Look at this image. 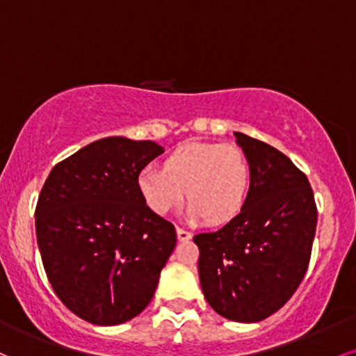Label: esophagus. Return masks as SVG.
<instances>
[{"mask_svg": "<svg viewBox=\"0 0 356 356\" xmlns=\"http://www.w3.org/2000/svg\"><path fill=\"white\" fill-rule=\"evenodd\" d=\"M177 238L181 242L184 241H189V238H192V234L189 232V230L182 229V227H177Z\"/></svg>", "mask_w": 356, "mask_h": 356, "instance_id": "1", "label": "esophagus"}]
</instances>
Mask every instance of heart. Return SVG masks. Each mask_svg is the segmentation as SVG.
I'll return each mask as SVG.
<instances>
[{"instance_id":"obj_1","label":"heart","mask_w":356,"mask_h":356,"mask_svg":"<svg viewBox=\"0 0 356 356\" xmlns=\"http://www.w3.org/2000/svg\"><path fill=\"white\" fill-rule=\"evenodd\" d=\"M145 205L167 216L186 199L192 219L224 225L242 212L250 189V165L238 145L184 143L162 162V170L147 167L137 179Z\"/></svg>"}]
</instances>
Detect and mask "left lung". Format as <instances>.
<instances>
[{"instance_id": "obj_1", "label": "left lung", "mask_w": 356, "mask_h": 356, "mask_svg": "<svg viewBox=\"0 0 356 356\" xmlns=\"http://www.w3.org/2000/svg\"><path fill=\"white\" fill-rule=\"evenodd\" d=\"M234 136L250 165L247 202L232 222L194 242L209 305L234 322L254 323L280 310L300 285L318 213L307 175L285 154Z\"/></svg>"}]
</instances>
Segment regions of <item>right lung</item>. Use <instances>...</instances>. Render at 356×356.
<instances>
[{
	"label": "right lung",
	"mask_w": 356,
	"mask_h": 356,
	"mask_svg": "<svg viewBox=\"0 0 356 356\" xmlns=\"http://www.w3.org/2000/svg\"><path fill=\"white\" fill-rule=\"evenodd\" d=\"M164 152L152 140L104 137L58 162L36 204V237L54 293L94 325L134 318L156 292L177 235L137 187Z\"/></svg>",
	"instance_id": "obj_1"
}]
</instances>
